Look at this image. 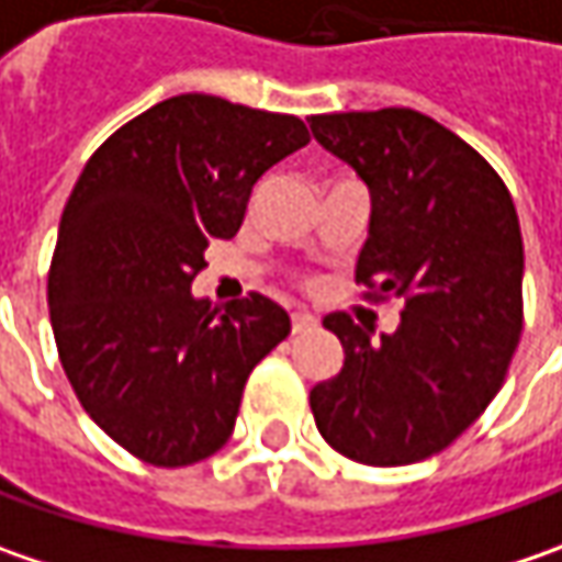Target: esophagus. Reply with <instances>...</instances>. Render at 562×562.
I'll return each instance as SVG.
<instances>
[{
	"label": "esophagus",
	"instance_id": "esophagus-1",
	"mask_svg": "<svg viewBox=\"0 0 562 562\" xmlns=\"http://www.w3.org/2000/svg\"><path fill=\"white\" fill-rule=\"evenodd\" d=\"M317 327V317L307 314V311H295L292 314V333H307V329Z\"/></svg>",
	"mask_w": 562,
	"mask_h": 562
}]
</instances>
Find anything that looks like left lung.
<instances>
[{
    "label": "left lung",
    "mask_w": 562,
    "mask_h": 562,
    "mask_svg": "<svg viewBox=\"0 0 562 562\" xmlns=\"http://www.w3.org/2000/svg\"><path fill=\"white\" fill-rule=\"evenodd\" d=\"M307 122L371 191L355 280L403 302L380 339L342 311L324 317L346 358L311 390L314 422L355 462H422L487 408L519 346V216L491 162L430 115L393 106Z\"/></svg>",
    "instance_id": "1"
}]
</instances>
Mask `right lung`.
Segmentation results:
<instances>
[{"instance_id": "right-lung-1", "label": "right lung", "mask_w": 562, "mask_h": 562, "mask_svg": "<svg viewBox=\"0 0 562 562\" xmlns=\"http://www.w3.org/2000/svg\"><path fill=\"white\" fill-rule=\"evenodd\" d=\"M307 140L295 115L182 93L87 159L61 210L49 321L85 412L137 459L213 456L248 374L289 336L267 295L210 305L191 282L210 241L238 233L257 179Z\"/></svg>"}]
</instances>
